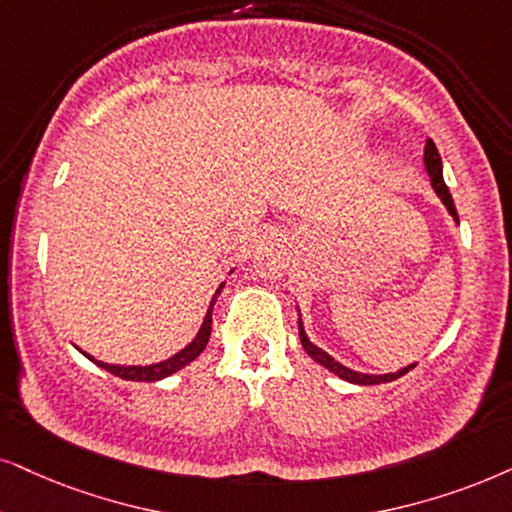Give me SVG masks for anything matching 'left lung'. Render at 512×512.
Returning a JSON list of instances; mask_svg holds the SVG:
<instances>
[{
    "label": "left lung",
    "mask_w": 512,
    "mask_h": 512,
    "mask_svg": "<svg viewBox=\"0 0 512 512\" xmlns=\"http://www.w3.org/2000/svg\"><path fill=\"white\" fill-rule=\"evenodd\" d=\"M423 163H425V170H428V177H430V184L435 193L439 196V200L444 203V208L449 210V215L454 217V222L458 224V212H456V205H454V198H451L449 189H446L444 184V174H442V155H439L435 141L428 139V144H425V153H423ZM300 312V309H297ZM300 323V342L304 347V352L312 357L316 364H321L323 368H328V371L338 375V378L347 380V383H354V385H380V383H390V380H397L401 375H406L411 371V368H416V364H409L404 368H399L397 373H383V375H373V373H359V371H352V368L342 366L340 361H335L331 354L323 352L321 347H316L312 340L307 338V333H304V326H302V319H297Z\"/></svg>",
    "instance_id": "8db88e82"
}]
</instances>
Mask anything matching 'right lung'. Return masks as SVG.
Returning a JSON list of instances; mask_svg holds the SVG:
<instances>
[{
    "label": "right lung",
    "instance_id": "1",
    "mask_svg": "<svg viewBox=\"0 0 512 512\" xmlns=\"http://www.w3.org/2000/svg\"><path fill=\"white\" fill-rule=\"evenodd\" d=\"M222 288H224V283L217 288L215 297H212L210 309H208V314H205L203 326H200V331H198L196 338H193L184 349H179V352L174 354V357H170V359L158 361V364H148V366H120V364H106V361L94 359L92 354H87V352H82V354L89 361H94L96 366H101L103 371L118 375V378H122V380H134V383H155V380H163V378H167V375L177 373L184 366H189L191 361L196 359L200 352H203L205 345H208L210 331H212V307H215V300H217V295L222 293Z\"/></svg>",
    "mask_w": 512,
    "mask_h": 512
}]
</instances>
